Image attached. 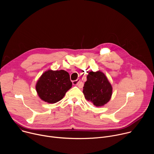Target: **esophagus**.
Wrapping results in <instances>:
<instances>
[{"mask_svg":"<svg viewBox=\"0 0 154 154\" xmlns=\"http://www.w3.org/2000/svg\"><path fill=\"white\" fill-rule=\"evenodd\" d=\"M80 82V80L79 79H77V80H76L73 81V82H72V84H73L74 85H79Z\"/></svg>","mask_w":154,"mask_h":154,"instance_id":"1","label":"esophagus"}]
</instances>
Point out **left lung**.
Segmentation results:
<instances>
[{
  "label": "left lung",
  "mask_w": 154,
  "mask_h": 154,
  "mask_svg": "<svg viewBox=\"0 0 154 154\" xmlns=\"http://www.w3.org/2000/svg\"><path fill=\"white\" fill-rule=\"evenodd\" d=\"M83 93L85 99L96 106H102L110 100L113 88L106 75L101 71H91L87 75Z\"/></svg>",
  "instance_id": "1"
}]
</instances>
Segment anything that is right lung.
<instances>
[{
  "label": "right lung",
  "instance_id": "right-lung-1",
  "mask_svg": "<svg viewBox=\"0 0 154 154\" xmlns=\"http://www.w3.org/2000/svg\"><path fill=\"white\" fill-rule=\"evenodd\" d=\"M72 85L68 72L49 69L41 75L35 88L41 100L49 103H55L63 98Z\"/></svg>",
  "mask_w": 154,
  "mask_h": 154
}]
</instances>
